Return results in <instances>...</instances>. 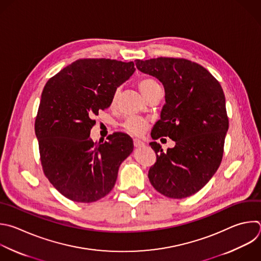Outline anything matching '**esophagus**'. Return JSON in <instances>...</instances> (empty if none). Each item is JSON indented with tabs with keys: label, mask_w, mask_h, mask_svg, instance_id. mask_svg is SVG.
I'll list each match as a JSON object with an SVG mask.
<instances>
[{
	"label": "esophagus",
	"mask_w": 261,
	"mask_h": 261,
	"mask_svg": "<svg viewBox=\"0 0 261 261\" xmlns=\"http://www.w3.org/2000/svg\"><path fill=\"white\" fill-rule=\"evenodd\" d=\"M133 143H134V146L135 147H141V146H143L144 145V142L142 141V140H140V139H133Z\"/></svg>",
	"instance_id": "1"
}]
</instances>
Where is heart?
Instances as JSON below:
<instances>
[{"mask_svg":"<svg viewBox=\"0 0 261 261\" xmlns=\"http://www.w3.org/2000/svg\"><path fill=\"white\" fill-rule=\"evenodd\" d=\"M138 87L140 91L142 92V94L144 96H146L147 94H149L153 89L158 88V87H160L159 83L152 79V77H144V79H141L138 83ZM118 96H119V89H117L112 97V105L114 106L116 102H117V99H118ZM124 128L131 134H134V135H140L141 133L144 132V130L147 128V122L144 121L143 119L139 118V117H129L123 124Z\"/></svg>","mask_w":261,"mask_h":261,"instance_id":"1","label":"heart"}]
</instances>
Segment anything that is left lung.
<instances>
[{
    "label": "left lung",
    "instance_id": "left-lung-1",
    "mask_svg": "<svg viewBox=\"0 0 261 261\" xmlns=\"http://www.w3.org/2000/svg\"><path fill=\"white\" fill-rule=\"evenodd\" d=\"M138 70L164 86L165 105L151 137L168 136L175 146L164 152L150 142L156 162L148 171L162 195L184 199L199 192L217 171L223 154L228 119L219 82L202 65L182 58L135 60Z\"/></svg>",
    "mask_w": 261,
    "mask_h": 261
}]
</instances>
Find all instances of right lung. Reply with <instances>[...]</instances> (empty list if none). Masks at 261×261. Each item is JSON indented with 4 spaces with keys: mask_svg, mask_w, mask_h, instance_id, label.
Masks as SVG:
<instances>
[{
    "mask_svg": "<svg viewBox=\"0 0 261 261\" xmlns=\"http://www.w3.org/2000/svg\"><path fill=\"white\" fill-rule=\"evenodd\" d=\"M134 63L111 59H79L44 87L35 123L46 177L65 198L91 203L115 187L119 167L133 151V141L114 133L94 142L93 117L112 105V97L134 73Z\"/></svg>",
    "mask_w": 261,
    "mask_h": 261,
    "instance_id": "add662e5",
    "label": "right lung"
}]
</instances>
